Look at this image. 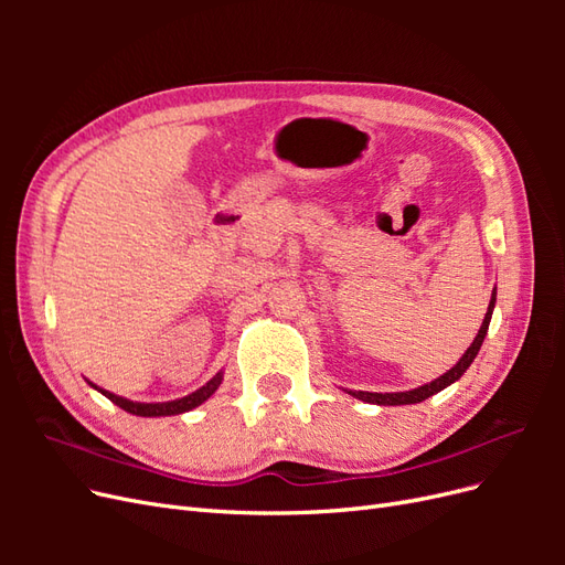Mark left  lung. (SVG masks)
Returning <instances> with one entry per match:
<instances>
[{
  "mask_svg": "<svg viewBox=\"0 0 565 565\" xmlns=\"http://www.w3.org/2000/svg\"><path fill=\"white\" fill-rule=\"evenodd\" d=\"M494 295L492 292V299H490V306H488V313H486V320H483V324H481V330H478V334H476V339H473V344L467 349V353L459 358V363L452 367V370H448L446 374H440L438 380H434V382H429V384H424V386H419V388H413V391H401V393H370V391H349L351 396H355V398H361V401H365V403H377V405H409V403H422V401H426L429 396H434V393H438V391H443L446 386H450L452 382H457L461 374L467 372V367L473 363V358H476V353L481 351V344H483V339H486V334H488V324H490V318H492V309H494Z\"/></svg>",
  "mask_w": 565,
  "mask_h": 565,
  "instance_id": "8db88e82",
  "label": "left lung"
}]
</instances>
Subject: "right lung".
Instances as JSON below:
<instances>
[{
  "mask_svg": "<svg viewBox=\"0 0 565 565\" xmlns=\"http://www.w3.org/2000/svg\"><path fill=\"white\" fill-rule=\"evenodd\" d=\"M218 384H221V372L214 374V377H212L207 384H204L202 388H198L195 393H191V396L179 398V401H169V403H134V401H127V398H119V396H115V393L98 388V386H94V384H92V386L98 388L100 393H104V396L110 398L115 405L122 407L125 413L139 415V417H167V415H181V413H188V409L198 407L200 403H204V401H207V398L212 396V393L218 388Z\"/></svg>",
  "mask_w": 565,
  "mask_h": 565,
  "instance_id": "1",
  "label": "right lung"
}]
</instances>
